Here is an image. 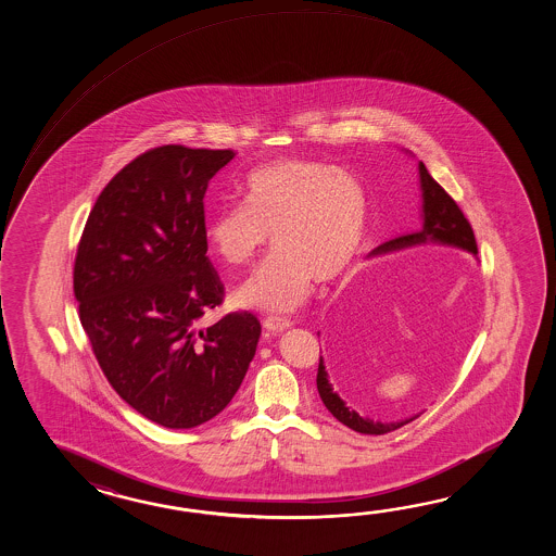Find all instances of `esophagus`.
Wrapping results in <instances>:
<instances>
[{"label":"esophagus","instance_id":"1","mask_svg":"<svg viewBox=\"0 0 556 556\" xmlns=\"http://www.w3.org/2000/svg\"><path fill=\"white\" fill-rule=\"evenodd\" d=\"M262 326H264V330L270 331V333H280V331L288 330L290 326H292V321L290 319L283 318H266L262 321Z\"/></svg>","mask_w":556,"mask_h":556}]
</instances>
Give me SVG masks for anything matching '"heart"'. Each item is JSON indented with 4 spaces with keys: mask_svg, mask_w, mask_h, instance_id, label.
Instances as JSON below:
<instances>
[{
    "mask_svg": "<svg viewBox=\"0 0 556 556\" xmlns=\"http://www.w3.org/2000/svg\"><path fill=\"white\" fill-rule=\"evenodd\" d=\"M242 199L244 206L218 211L206 228L211 250L235 268L256 261L273 232L276 252L238 288L240 306L292 312L312 295L318 280H338L362 249L366 190L343 168L280 161L252 173Z\"/></svg>",
    "mask_w": 556,
    "mask_h": 556,
    "instance_id": "obj_1",
    "label": "heart"
}]
</instances>
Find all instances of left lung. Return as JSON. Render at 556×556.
<instances>
[{"mask_svg": "<svg viewBox=\"0 0 556 556\" xmlns=\"http://www.w3.org/2000/svg\"><path fill=\"white\" fill-rule=\"evenodd\" d=\"M419 177H421V190H424V226L412 235H403V237L393 238L390 242L381 244L374 254L405 249V247H414V244H424L427 240L451 244V247H457V249L477 254V240L472 235L471 225L465 218L462 208L457 206V202L453 201L450 192L429 175V170H427L424 163H419ZM316 383H318L319 397H321L324 405L328 407V412L340 424L354 429L357 433H364V435H383V433H390V431H395L400 427L412 424L414 419L419 417V415H415V417L403 419V421H393V424H374L371 419L362 417L352 407H348L342 397L338 395V390L333 388L330 376L326 371L321 355H319Z\"/></svg>", "mask_w": 556, "mask_h": 556, "instance_id": "obj_1", "label": "left lung"}]
</instances>
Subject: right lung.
<instances>
[{
  "mask_svg": "<svg viewBox=\"0 0 556 556\" xmlns=\"http://www.w3.org/2000/svg\"><path fill=\"white\" fill-rule=\"evenodd\" d=\"M235 154L182 144L139 154L99 194L77 247L73 292L99 367L135 412L168 429L220 414L261 338L249 312L197 326L225 302L202 201Z\"/></svg>",
  "mask_w": 556,
  "mask_h": 556,
  "instance_id": "right-lung-1",
  "label": "right lung"
}]
</instances>
